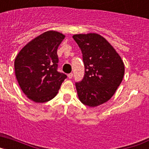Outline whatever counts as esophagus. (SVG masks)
<instances>
[{"label": "esophagus", "mask_w": 149, "mask_h": 149, "mask_svg": "<svg viewBox=\"0 0 149 149\" xmlns=\"http://www.w3.org/2000/svg\"><path fill=\"white\" fill-rule=\"evenodd\" d=\"M72 77H73V73H70V74H68V78H72Z\"/></svg>", "instance_id": "34e87169"}]
</instances>
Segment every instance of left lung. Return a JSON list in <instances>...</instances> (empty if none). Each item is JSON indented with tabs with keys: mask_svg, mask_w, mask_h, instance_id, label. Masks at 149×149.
Segmentation results:
<instances>
[{
	"mask_svg": "<svg viewBox=\"0 0 149 149\" xmlns=\"http://www.w3.org/2000/svg\"><path fill=\"white\" fill-rule=\"evenodd\" d=\"M72 37L81 48L85 68L83 80L75 83L79 99L92 107L102 104L112 98L122 81L123 61L101 35L75 34Z\"/></svg>",
	"mask_w": 149,
	"mask_h": 149,
	"instance_id": "1",
	"label": "left lung"
}]
</instances>
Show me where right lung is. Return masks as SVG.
I'll return each instance as SVG.
<instances>
[{
	"label": "right lung",
	"instance_id": "obj_1",
	"mask_svg": "<svg viewBox=\"0 0 149 149\" xmlns=\"http://www.w3.org/2000/svg\"><path fill=\"white\" fill-rule=\"evenodd\" d=\"M65 39L63 33L50 30L27 43L15 60V73L23 93L36 103L54 98L66 74L57 71V48Z\"/></svg>",
	"mask_w": 149,
	"mask_h": 149
}]
</instances>
